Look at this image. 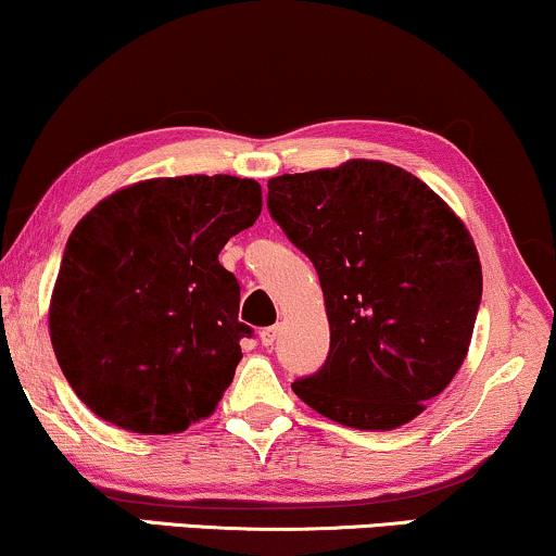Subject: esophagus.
Masks as SVG:
<instances>
[{
    "label": "esophagus",
    "instance_id": "esophagus-1",
    "mask_svg": "<svg viewBox=\"0 0 556 556\" xmlns=\"http://www.w3.org/2000/svg\"><path fill=\"white\" fill-rule=\"evenodd\" d=\"M278 326H265V329L261 331V341H263V346H273L276 344V339H278Z\"/></svg>",
    "mask_w": 556,
    "mask_h": 556
}]
</instances>
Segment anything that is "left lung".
<instances>
[{
	"mask_svg": "<svg viewBox=\"0 0 556 556\" xmlns=\"http://www.w3.org/2000/svg\"><path fill=\"white\" fill-rule=\"evenodd\" d=\"M268 212L314 263L331 329L324 367L293 392L346 428L420 415L460 369L481 306L466 225L413 174L367 159L270 179Z\"/></svg>",
	"mask_w": 556,
	"mask_h": 556,
	"instance_id": "8db88e82",
	"label": "left lung"
}]
</instances>
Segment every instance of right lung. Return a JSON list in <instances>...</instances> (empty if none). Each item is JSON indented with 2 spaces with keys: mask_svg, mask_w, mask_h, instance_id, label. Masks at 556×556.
I'll use <instances>...</instances> for the list:
<instances>
[{
  "mask_svg": "<svg viewBox=\"0 0 556 556\" xmlns=\"http://www.w3.org/2000/svg\"><path fill=\"white\" fill-rule=\"evenodd\" d=\"M261 185L230 174L149 179L96 204L67 238L50 339L73 392L131 432L207 417L242 359L240 283L225 242L261 215Z\"/></svg>",
  "mask_w": 556,
  "mask_h": 556,
  "instance_id": "1",
  "label": "right lung"
}]
</instances>
